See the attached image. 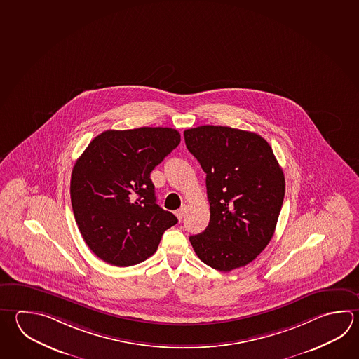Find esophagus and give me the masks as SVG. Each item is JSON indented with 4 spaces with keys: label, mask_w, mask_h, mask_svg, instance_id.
<instances>
[{
    "label": "esophagus",
    "mask_w": 359,
    "mask_h": 359,
    "mask_svg": "<svg viewBox=\"0 0 359 359\" xmlns=\"http://www.w3.org/2000/svg\"><path fill=\"white\" fill-rule=\"evenodd\" d=\"M185 212H187V207L185 205H183L180 210H177L175 212L176 217H177V219L179 221H182L183 219L184 215H185Z\"/></svg>",
    "instance_id": "1"
}]
</instances>
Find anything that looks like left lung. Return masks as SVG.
<instances>
[{
	"label": "left lung",
	"instance_id": "left-lung-1",
	"mask_svg": "<svg viewBox=\"0 0 359 359\" xmlns=\"http://www.w3.org/2000/svg\"><path fill=\"white\" fill-rule=\"evenodd\" d=\"M185 144L205 177L210 218L190 236L204 264L230 271L251 263L269 244L283 204L285 182L269 143L262 135L201 126L184 132Z\"/></svg>",
	"mask_w": 359,
	"mask_h": 359
}]
</instances>
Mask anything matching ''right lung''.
Wrapping results in <instances>:
<instances>
[{"label":"right lung","mask_w":359,"mask_h":359,"mask_svg":"<svg viewBox=\"0 0 359 359\" xmlns=\"http://www.w3.org/2000/svg\"><path fill=\"white\" fill-rule=\"evenodd\" d=\"M179 143L176 129H110L77 158L69 188L74 216L85 243L105 263H142L157 250L163 232L177 224L156 204L149 175Z\"/></svg>","instance_id":"1"}]
</instances>
